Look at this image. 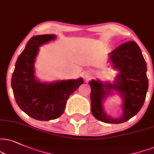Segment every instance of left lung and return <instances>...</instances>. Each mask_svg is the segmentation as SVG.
Here are the masks:
<instances>
[{
    "instance_id": "1",
    "label": "left lung",
    "mask_w": 154,
    "mask_h": 154,
    "mask_svg": "<svg viewBox=\"0 0 154 154\" xmlns=\"http://www.w3.org/2000/svg\"><path fill=\"white\" fill-rule=\"evenodd\" d=\"M109 60L113 68L119 71L115 82H100L92 80L91 112L96 119L107 123H124L134 116L141 110L146 99L149 87L147 67L141 51L135 41H128L119 45L109 54ZM116 90L123 100L121 118L113 119L103 109V100Z\"/></svg>"
}]
</instances>
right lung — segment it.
<instances>
[{
    "instance_id": "right-lung-1",
    "label": "right lung",
    "mask_w": 154,
    "mask_h": 154,
    "mask_svg": "<svg viewBox=\"0 0 154 154\" xmlns=\"http://www.w3.org/2000/svg\"><path fill=\"white\" fill-rule=\"evenodd\" d=\"M55 38L54 35L32 37L17 59L11 79L13 95L20 109L39 121L60 117L68 97L83 83L82 78L54 83H43L35 78L34 63L39 47Z\"/></svg>"
}]
</instances>
